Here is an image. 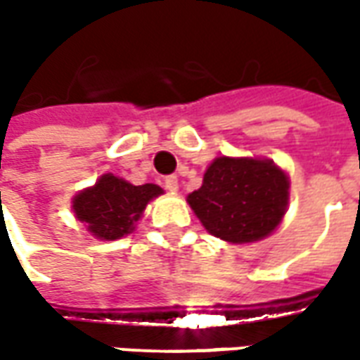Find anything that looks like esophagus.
I'll return each instance as SVG.
<instances>
[{
	"instance_id": "esophagus-1",
	"label": "esophagus",
	"mask_w": 360,
	"mask_h": 360,
	"mask_svg": "<svg viewBox=\"0 0 360 360\" xmlns=\"http://www.w3.org/2000/svg\"><path fill=\"white\" fill-rule=\"evenodd\" d=\"M165 188H167L170 193L178 192V178H176V176H168V178H165Z\"/></svg>"
}]
</instances>
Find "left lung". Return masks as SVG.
I'll return each mask as SVG.
<instances>
[{
	"instance_id": "obj_1",
	"label": "left lung",
	"mask_w": 360,
	"mask_h": 360,
	"mask_svg": "<svg viewBox=\"0 0 360 360\" xmlns=\"http://www.w3.org/2000/svg\"><path fill=\"white\" fill-rule=\"evenodd\" d=\"M289 188V176L274 160L223 155L186 201L209 234L229 244H252L281 225Z\"/></svg>"
}]
</instances>
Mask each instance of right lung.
<instances>
[{
  "mask_svg": "<svg viewBox=\"0 0 360 360\" xmlns=\"http://www.w3.org/2000/svg\"><path fill=\"white\" fill-rule=\"evenodd\" d=\"M162 188L157 184L134 186L110 172L103 174L94 186L73 195L71 209L89 233L98 240H118L134 233L149 201L159 198Z\"/></svg>",
  "mask_w": 360,
  "mask_h": 360,
  "instance_id": "1",
  "label": "right lung"
}]
</instances>
